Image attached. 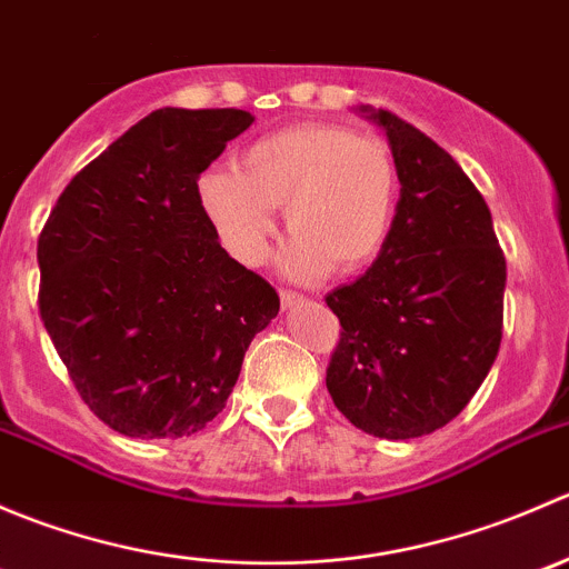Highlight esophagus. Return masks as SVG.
Returning a JSON list of instances; mask_svg holds the SVG:
<instances>
[{
  "label": "esophagus",
  "mask_w": 569,
  "mask_h": 569,
  "mask_svg": "<svg viewBox=\"0 0 569 569\" xmlns=\"http://www.w3.org/2000/svg\"><path fill=\"white\" fill-rule=\"evenodd\" d=\"M280 302H283V308H295V306H300V302H306V297L297 295V291H291V289H283L280 291Z\"/></svg>",
  "instance_id": "1"
}]
</instances>
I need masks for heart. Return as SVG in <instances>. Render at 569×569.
<instances>
[{
  "mask_svg": "<svg viewBox=\"0 0 569 569\" xmlns=\"http://www.w3.org/2000/svg\"><path fill=\"white\" fill-rule=\"evenodd\" d=\"M399 189V168L382 140L347 126L300 123L250 142L237 170H206L198 203L222 248L248 267L267 258L274 209L286 206L295 239L283 272L311 280L330 267L355 272L386 250Z\"/></svg>",
  "mask_w": 569,
  "mask_h": 569,
  "instance_id": "1",
  "label": "heart"
}]
</instances>
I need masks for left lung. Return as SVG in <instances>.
Returning a JSON list of instances; mask_svg holds the SVG:
<instances>
[{"mask_svg": "<svg viewBox=\"0 0 569 569\" xmlns=\"http://www.w3.org/2000/svg\"><path fill=\"white\" fill-rule=\"evenodd\" d=\"M360 112L386 131L401 192L386 250L325 297L341 321L327 391L363 432L410 440L460 416L496 363L507 261L451 153L388 109Z\"/></svg>", "mask_w": 569, "mask_h": 569, "instance_id": "left-lung-1", "label": "left lung"}]
</instances>
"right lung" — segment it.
<instances>
[{"instance_id": "add662e5", "label": "right lung", "mask_w": 569, "mask_h": 569, "mask_svg": "<svg viewBox=\"0 0 569 569\" xmlns=\"http://www.w3.org/2000/svg\"><path fill=\"white\" fill-rule=\"evenodd\" d=\"M252 120L157 109L71 178L38 239L46 332L84 405L126 438L200 432L280 311L198 203L200 173Z\"/></svg>"}]
</instances>
